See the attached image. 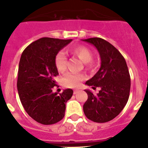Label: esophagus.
<instances>
[{"mask_svg":"<svg viewBox=\"0 0 148 148\" xmlns=\"http://www.w3.org/2000/svg\"><path fill=\"white\" fill-rule=\"evenodd\" d=\"M78 92H79V90H78V89H76V90H74V95H75V94H77V93Z\"/></svg>","mask_w":148,"mask_h":148,"instance_id":"obj_1","label":"esophagus"}]
</instances>
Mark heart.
<instances>
[{
  "label": "heart",
  "instance_id": "1",
  "mask_svg": "<svg viewBox=\"0 0 148 148\" xmlns=\"http://www.w3.org/2000/svg\"><path fill=\"white\" fill-rule=\"evenodd\" d=\"M71 53L74 56H77L78 59L84 63H86V68H91L92 64L91 61L92 60L93 55L92 51L85 46H78L74 47L70 50ZM55 64L57 70L61 73H63L67 68V57L65 53L62 51H60L57 53L55 58ZM85 79V76L83 74H76V73H68L63 77L62 83L64 86L71 88L78 87L80 84V82Z\"/></svg>",
  "mask_w": 148,
  "mask_h": 148
}]
</instances>
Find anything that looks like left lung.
Instances as JSON below:
<instances>
[{
    "instance_id": "1",
    "label": "left lung",
    "mask_w": 148,
    "mask_h": 148,
    "mask_svg": "<svg viewBox=\"0 0 148 148\" xmlns=\"http://www.w3.org/2000/svg\"><path fill=\"white\" fill-rule=\"evenodd\" d=\"M83 40L95 46L101 58L99 71L86 82L93 89H101L97 95L86 89L88 99L84 112L93 122H108L122 111L129 99L131 80L127 64L118 49L105 40L92 38Z\"/></svg>"
}]
</instances>
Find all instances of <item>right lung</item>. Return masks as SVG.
<instances>
[{
	"mask_svg": "<svg viewBox=\"0 0 148 148\" xmlns=\"http://www.w3.org/2000/svg\"><path fill=\"white\" fill-rule=\"evenodd\" d=\"M71 39L42 38L26 47L18 64L17 89L22 106L32 119L43 125L62 120L65 104L73 95L71 89L53 92L59 74L56 56Z\"/></svg>",
	"mask_w": 148,
	"mask_h": 148,
	"instance_id": "obj_1",
	"label": "right lung"
}]
</instances>
